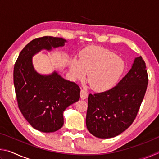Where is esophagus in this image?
I'll list each match as a JSON object with an SVG mask.
<instances>
[{"mask_svg": "<svg viewBox=\"0 0 159 159\" xmlns=\"http://www.w3.org/2000/svg\"><path fill=\"white\" fill-rule=\"evenodd\" d=\"M88 93L86 90H80V98L82 99H85L88 98Z\"/></svg>", "mask_w": 159, "mask_h": 159, "instance_id": "1", "label": "esophagus"}]
</instances>
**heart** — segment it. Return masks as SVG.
I'll list each match as a JSON object with an SVG mask.
<instances>
[{
    "mask_svg": "<svg viewBox=\"0 0 159 159\" xmlns=\"http://www.w3.org/2000/svg\"><path fill=\"white\" fill-rule=\"evenodd\" d=\"M125 63L112 51L90 46L83 49L79 60L74 59L71 72L74 79L82 80L88 74V81L93 90L102 92L115 85L124 72Z\"/></svg>",
    "mask_w": 159,
    "mask_h": 159,
    "instance_id": "1",
    "label": "heart"
}]
</instances>
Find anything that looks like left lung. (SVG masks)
Listing matches in <instances>:
<instances>
[{
    "label": "left lung",
    "instance_id": "1",
    "mask_svg": "<svg viewBox=\"0 0 159 159\" xmlns=\"http://www.w3.org/2000/svg\"><path fill=\"white\" fill-rule=\"evenodd\" d=\"M148 85L146 64L135 57L128 74L111 89L88 95L86 126L96 138H111L130 127Z\"/></svg>",
    "mask_w": 159,
    "mask_h": 159
}]
</instances>
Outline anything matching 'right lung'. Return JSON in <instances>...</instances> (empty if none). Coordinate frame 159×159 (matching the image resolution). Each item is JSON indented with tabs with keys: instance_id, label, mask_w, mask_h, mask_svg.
Here are the masks:
<instances>
[{
	"instance_id": "obj_1",
	"label": "right lung",
	"mask_w": 159,
	"mask_h": 159,
	"mask_svg": "<svg viewBox=\"0 0 159 159\" xmlns=\"http://www.w3.org/2000/svg\"><path fill=\"white\" fill-rule=\"evenodd\" d=\"M62 38L35 39L21 51L14 67V85L18 107L30 125L43 133H53L64 124L63 113L79 100L80 89L57 71L41 74L33 65V57L43 50L63 47Z\"/></svg>"
}]
</instances>
